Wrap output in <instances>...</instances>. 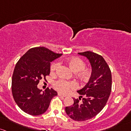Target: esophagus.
I'll use <instances>...</instances> for the list:
<instances>
[{
	"label": "esophagus",
	"mask_w": 131,
	"mask_h": 131,
	"mask_svg": "<svg viewBox=\"0 0 131 131\" xmlns=\"http://www.w3.org/2000/svg\"><path fill=\"white\" fill-rule=\"evenodd\" d=\"M58 96H61V97H66V96L63 95V94H61V93H58Z\"/></svg>",
	"instance_id": "1"
}]
</instances>
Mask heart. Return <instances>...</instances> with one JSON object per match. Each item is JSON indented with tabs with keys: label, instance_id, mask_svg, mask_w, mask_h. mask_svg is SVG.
Listing matches in <instances>:
<instances>
[{
	"label": "heart",
	"instance_id": "1",
	"mask_svg": "<svg viewBox=\"0 0 131 131\" xmlns=\"http://www.w3.org/2000/svg\"><path fill=\"white\" fill-rule=\"evenodd\" d=\"M66 62L73 71L78 72V77L83 80H87L91 74V69L86 68V63L84 60L79 57H72L68 58L66 60ZM58 66L59 63L57 61L51 63L50 66L51 72L54 73ZM53 86L56 90L63 94L68 93L71 90H75L77 88V84L74 81H65L62 79H60L54 81Z\"/></svg>",
	"mask_w": 131,
	"mask_h": 131
}]
</instances>
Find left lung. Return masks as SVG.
Returning a JSON list of instances; mask_svg holds the SVG:
<instances>
[{"label": "left lung", "mask_w": 131, "mask_h": 131, "mask_svg": "<svg viewBox=\"0 0 131 131\" xmlns=\"http://www.w3.org/2000/svg\"><path fill=\"white\" fill-rule=\"evenodd\" d=\"M78 54L89 60L91 76L85 86L77 91L81 96L79 99L73 98L74 104L66 107L65 111L74 121H84L96 116L105 106L111 91L112 76L108 64L101 55L90 51Z\"/></svg>", "instance_id": "1"}]
</instances>
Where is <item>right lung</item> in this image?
Segmentation results:
<instances>
[{
  "label": "right lung",
  "mask_w": 131,
  "mask_h": 131,
  "mask_svg": "<svg viewBox=\"0 0 131 131\" xmlns=\"http://www.w3.org/2000/svg\"><path fill=\"white\" fill-rule=\"evenodd\" d=\"M62 54L43 47L27 51L17 63L12 79V92L15 103L23 111L32 116L43 114L57 92L47 88L41 93L37 84L50 74V63Z\"/></svg>",
  "instance_id": "add662e5"
}]
</instances>
